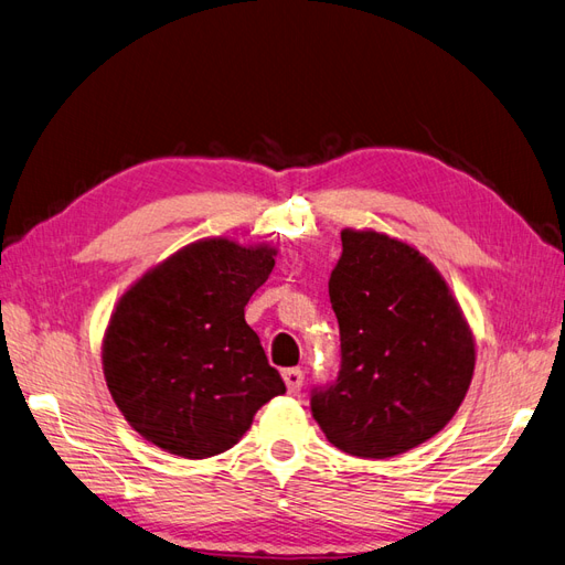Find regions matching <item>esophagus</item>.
<instances>
[{"label":"esophagus","instance_id":"34e87169","mask_svg":"<svg viewBox=\"0 0 565 565\" xmlns=\"http://www.w3.org/2000/svg\"><path fill=\"white\" fill-rule=\"evenodd\" d=\"M281 377L286 382L288 394L296 396L300 392V386H302V370L300 367H288V370L281 372Z\"/></svg>","mask_w":565,"mask_h":565}]
</instances>
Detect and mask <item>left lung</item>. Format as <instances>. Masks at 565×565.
<instances>
[{
  "label": "left lung",
  "mask_w": 565,
  "mask_h": 565,
  "mask_svg": "<svg viewBox=\"0 0 565 565\" xmlns=\"http://www.w3.org/2000/svg\"><path fill=\"white\" fill-rule=\"evenodd\" d=\"M329 300L341 331L337 382L315 388L324 437L358 458L425 444L460 408L475 372V337L439 269L380 231H341Z\"/></svg>",
  "instance_id": "obj_1"
}]
</instances>
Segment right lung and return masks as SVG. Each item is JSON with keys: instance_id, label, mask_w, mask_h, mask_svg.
Masks as SVG:
<instances>
[{"instance_id": "obj_1", "label": "right lung", "mask_w": 565, "mask_h": 565, "mask_svg": "<svg viewBox=\"0 0 565 565\" xmlns=\"http://www.w3.org/2000/svg\"><path fill=\"white\" fill-rule=\"evenodd\" d=\"M277 248L202 238L119 298L103 339L107 388L142 439L181 458L224 454L286 392L245 306Z\"/></svg>"}]
</instances>
